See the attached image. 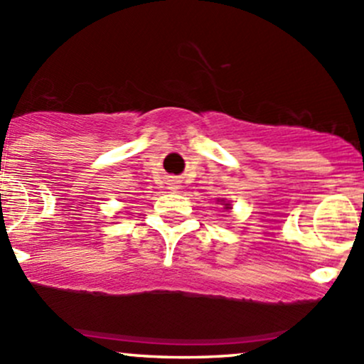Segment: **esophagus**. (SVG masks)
<instances>
[{"instance_id":"obj_1","label":"esophagus","mask_w":364,"mask_h":364,"mask_svg":"<svg viewBox=\"0 0 364 364\" xmlns=\"http://www.w3.org/2000/svg\"><path fill=\"white\" fill-rule=\"evenodd\" d=\"M171 189H178V186H177V183H173V187H171Z\"/></svg>"}]
</instances>
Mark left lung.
<instances>
[{
    "instance_id": "obj_1",
    "label": "left lung",
    "mask_w": 364,
    "mask_h": 364,
    "mask_svg": "<svg viewBox=\"0 0 364 364\" xmlns=\"http://www.w3.org/2000/svg\"><path fill=\"white\" fill-rule=\"evenodd\" d=\"M222 201H223V199H222ZM225 210H230V204H228V203H225Z\"/></svg>"
}]
</instances>
